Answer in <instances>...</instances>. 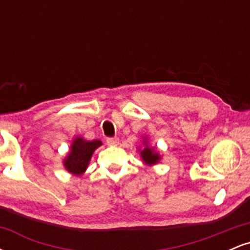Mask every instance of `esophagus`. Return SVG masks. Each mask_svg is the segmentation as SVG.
Masks as SVG:
<instances>
[{
  "label": "esophagus",
  "instance_id": "esophagus-1",
  "mask_svg": "<svg viewBox=\"0 0 250 250\" xmlns=\"http://www.w3.org/2000/svg\"><path fill=\"white\" fill-rule=\"evenodd\" d=\"M120 140L117 137H108L107 139V145L109 146H117L119 145Z\"/></svg>",
  "mask_w": 250,
  "mask_h": 250
}]
</instances>
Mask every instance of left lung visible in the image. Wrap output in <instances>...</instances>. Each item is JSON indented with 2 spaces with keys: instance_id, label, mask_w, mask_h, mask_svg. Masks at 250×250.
<instances>
[{
  "instance_id": "obj_1",
  "label": "left lung",
  "mask_w": 250,
  "mask_h": 250,
  "mask_svg": "<svg viewBox=\"0 0 250 250\" xmlns=\"http://www.w3.org/2000/svg\"><path fill=\"white\" fill-rule=\"evenodd\" d=\"M145 145H146V147L143 148L141 151H140V155H141L143 162H145L146 165H149V166L156 165V163L160 161V159H161V156H160L159 153H157L154 148L149 147V146L147 145V141H145Z\"/></svg>"
}]
</instances>
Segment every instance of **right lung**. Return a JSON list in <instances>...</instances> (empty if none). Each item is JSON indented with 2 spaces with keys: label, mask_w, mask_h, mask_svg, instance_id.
<instances>
[{
  "label": "right lung",
  "mask_w": 250,
  "mask_h": 250,
  "mask_svg": "<svg viewBox=\"0 0 250 250\" xmlns=\"http://www.w3.org/2000/svg\"><path fill=\"white\" fill-rule=\"evenodd\" d=\"M102 142L100 140L85 141L82 137H76L71 143L70 151L63 161V166L68 171L74 175H82L88 168L93 153Z\"/></svg>",
  "instance_id": "add662e5"
}]
</instances>
